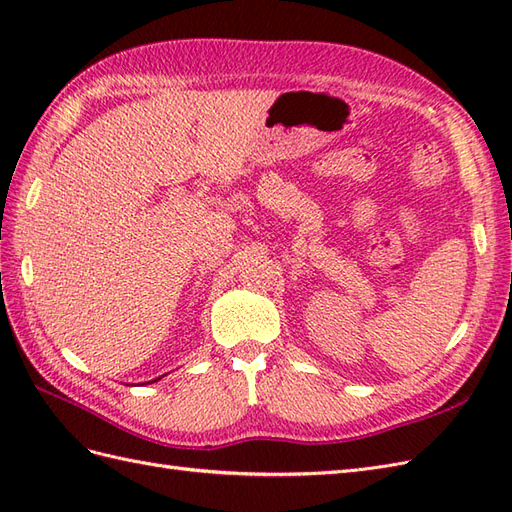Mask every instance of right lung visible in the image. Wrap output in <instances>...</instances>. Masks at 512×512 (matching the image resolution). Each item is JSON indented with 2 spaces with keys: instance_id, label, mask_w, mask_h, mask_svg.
Returning a JSON list of instances; mask_svg holds the SVG:
<instances>
[{
  "instance_id": "obj_1",
  "label": "right lung",
  "mask_w": 512,
  "mask_h": 512,
  "mask_svg": "<svg viewBox=\"0 0 512 512\" xmlns=\"http://www.w3.org/2000/svg\"><path fill=\"white\" fill-rule=\"evenodd\" d=\"M158 380H160V378H158Z\"/></svg>"
}]
</instances>
